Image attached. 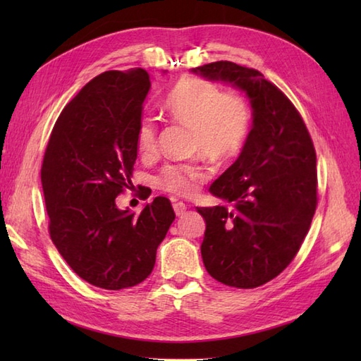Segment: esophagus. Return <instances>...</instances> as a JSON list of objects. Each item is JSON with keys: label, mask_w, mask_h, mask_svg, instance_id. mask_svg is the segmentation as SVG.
<instances>
[{"label": "esophagus", "mask_w": 361, "mask_h": 361, "mask_svg": "<svg viewBox=\"0 0 361 361\" xmlns=\"http://www.w3.org/2000/svg\"><path fill=\"white\" fill-rule=\"evenodd\" d=\"M173 211H175L176 216L181 217L183 214L186 212V204L183 203V202H176V203H173Z\"/></svg>", "instance_id": "1"}]
</instances>
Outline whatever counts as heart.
<instances>
[{
	"label": "heart",
	"mask_w": 361,
	"mask_h": 361,
	"mask_svg": "<svg viewBox=\"0 0 361 361\" xmlns=\"http://www.w3.org/2000/svg\"><path fill=\"white\" fill-rule=\"evenodd\" d=\"M164 110L175 122L192 128L194 149L212 159L237 155L250 136L251 110L247 101L233 93H221L216 85L202 79L181 78L167 93ZM136 142L142 157L155 155V122H142ZM203 176V169L197 164L167 166L159 175L158 185L167 192L189 197Z\"/></svg>",
	"instance_id": "obj_1"
}]
</instances>
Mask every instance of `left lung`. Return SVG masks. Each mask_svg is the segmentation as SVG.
<instances>
[{"instance_id": "left-lung-1", "label": "left lung", "mask_w": 361, "mask_h": 361, "mask_svg": "<svg viewBox=\"0 0 361 361\" xmlns=\"http://www.w3.org/2000/svg\"><path fill=\"white\" fill-rule=\"evenodd\" d=\"M192 73L250 99L248 140L209 189L224 204L197 211L206 221V270L225 286L255 288L283 271L309 233L317 209L315 147L293 104L262 73L228 60Z\"/></svg>"}]
</instances>
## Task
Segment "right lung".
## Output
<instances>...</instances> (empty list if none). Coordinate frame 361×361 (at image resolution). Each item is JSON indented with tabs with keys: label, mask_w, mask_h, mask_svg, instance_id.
Returning <instances> with one entry per match:
<instances>
[{
	"label": "right lung",
	"mask_w": 361,
	"mask_h": 361,
	"mask_svg": "<svg viewBox=\"0 0 361 361\" xmlns=\"http://www.w3.org/2000/svg\"><path fill=\"white\" fill-rule=\"evenodd\" d=\"M149 90L142 68L99 74L60 113L43 158L51 239L74 273L105 290L147 278L175 220L166 197L153 198L141 214L116 204L132 186Z\"/></svg>",
	"instance_id": "1"
}]
</instances>
